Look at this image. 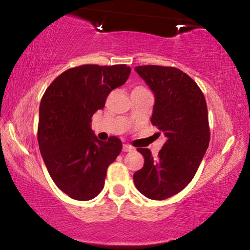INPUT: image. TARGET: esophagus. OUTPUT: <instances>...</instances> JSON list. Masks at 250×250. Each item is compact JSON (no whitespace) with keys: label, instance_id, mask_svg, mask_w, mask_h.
Listing matches in <instances>:
<instances>
[{"label":"esophagus","instance_id":"1","mask_svg":"<svg viewBox=\"0 0 250 250\" xmlns=\"http://www.w3.org/2000/svg\"><path fill=\"white\" fill-rule=\"evenodd\" d=\"M132 150H133V147L129 145H124V146H122V151L124 152H130Z\"/></svg>","mask_w":250,"mask_h":250}]
</instances>
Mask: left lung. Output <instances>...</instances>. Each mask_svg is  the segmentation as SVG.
<instances>
[{
    "label": "left lung",
    "instance_id": "obj_1",
    "mask_svg": "<svg viewBox=\"0 0 250 250\" xmlns=\"http://www.w3.org/2000/svg\"><path fill=\"white\" fill-rule=\"evenodd\" d=\"M134 70L153 92L151 122L167 141L155 158L149 149H138L145 164L133 181L146 197L162 201L192 181L204 158L209 145L207 105L196 83L180 69L149 65Z\"/></svg>",
    "mask_w": 250,
    "mask_h": 250
}]
</instances>
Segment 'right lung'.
Segmentation results:
<instances>
[{"label": "right lung", "instance_id": "1", "mask_svg": "<svg viewBox=\"0 0 250 250\" xmlns=\"http://www.w3.org/2000/svg\"><path fill=\"white\" fill-rule=\"evenodd\" d=\"M126 65H83L66 70L46 89L40 104L39 146L50 177L77 201L101 192L107 168L122 149L120 139L100 141L91 117L129 78Z\"/></svg>", "mask_w": 250, "mask_h": 250}]
</instances>
